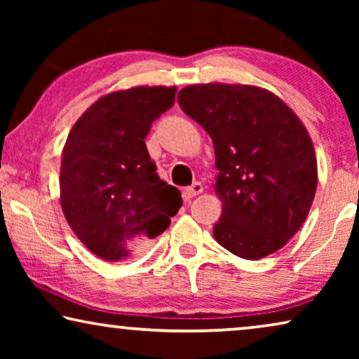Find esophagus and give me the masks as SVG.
<instances>
[{
  "label": "esophagus",
  "mask_w": 359,
  "mask_h": 359,
  "mask_svg": "<svg viewBox=\"0 0 359 359\" xmlns=\"http://www.w3.org/2000/svg\"><path fill=\"white\" fill-rule=\"evenodd\" d=\"M201 193H203V184L196 181V183H193L191 186H188V188L183 189V198L186 201H189V199H193L194 196H198Z\"/></svg>",
  "instance_id": "obj_1"
}]
</instances>
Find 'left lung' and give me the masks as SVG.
Here are the masks:
<instances>
[{
  "label": "left lung",
  "mask_w": 359,
  "mask_h": 359,
  "mask_svg": "<svg viewBox=\"0 0 359 359\" xmlns=\"http://www.w3.org/2000/svg\"><path fill=\"white\" fill-rule=\"evenodd\" d=\"M178 102L212 139L222 215L214 237L245 259L268 257L306 220L317 160L299 117L273 93L248 85L186 86Z\"/></svg>",
  "instance_id": "8db88e82"
}]
</instances>
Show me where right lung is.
Returning a JSON list of instances; mask_svg holds the SVG:
<instances>
[{
    "label": "right lung",
    "mask_w": 359,
    "mask_h": 359,
    "mask_svg": "<svg viewBox=\"0 0 359 359\" xmlns=\"http://www.w3.org/2000/svg\"><path fill=\"white\" fill-rule=\"evenodd\" d=\"M176 88L137 86L97 100L62 154L60 203L81 243L106 262L165 232L183 199L156 175L144 139L175 104Z\"/></svg>",
    "instance_id": "right-lung-1"
}]
</instances>
